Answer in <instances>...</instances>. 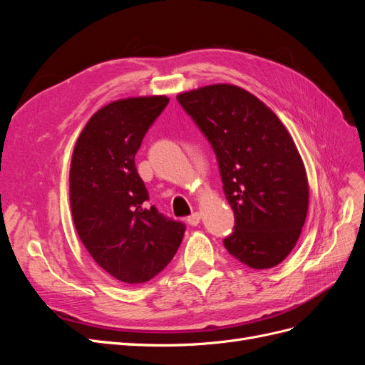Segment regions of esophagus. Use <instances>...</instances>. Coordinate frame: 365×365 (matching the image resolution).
I'll list each match as a JSON object with an SVG mask.
<instances>
[{
	"mask_svg": "<svg viewBox=\"0 0 365 365\" xmlns=\"http://www.w3.org/2000/svg\"><path fill=\"white\" fill-rule=\"evenodd\" d=\"M187 222H189L192 227H196L197 224L201 222V215L197 213V212H195V213H192L189 217H187Z\"/></svg>",
	"mask_w": 365,
	"mask_h": 365,
	"instance_id": "obj_1",
	"label": "esophagus"
}]
</instances>
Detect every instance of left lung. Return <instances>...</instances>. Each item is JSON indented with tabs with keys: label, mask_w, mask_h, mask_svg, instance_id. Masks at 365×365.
<instances>
[{
	"label": "left lung",
	"mask_w": 365,
	"mask_h": 365,
	"mask_svg": "<svg viewBox=\"0 0 365 365\" xmlns=\"http://www.w3.org/2000/svg\"><path fill=\"white\" fill-rule=\"evenodd\" d=\"M176 101L212 145L222 189L235 212L227 251L254 269L272 268L295 247L304 225V164L279 117L235 85H210Z\"/></svg>",
	"instance_id": "8db88e82"
}]
</instances>
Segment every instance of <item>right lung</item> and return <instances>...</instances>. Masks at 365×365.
Returning <instances> with one entry per match:
<instances>
[{
    "label": "right lung",
    "mask_w": 365,
    "mask_h": 365,
    "mask_svg": "<svg viewBox=\"0 0 365 365\" xmlns=\"http://www.w3.org/2000/svg\"><path fill=\"white\" fill-rule=\"evenodd\" d=\"M165 96L132 97L103 106L76 141L70 169L73 220L96 263L114 279L145 283L180 248L185 225L149 207L135 153Z\"/></svg>",
    "instance_id": "right-lung-1"
}]
</instances>
